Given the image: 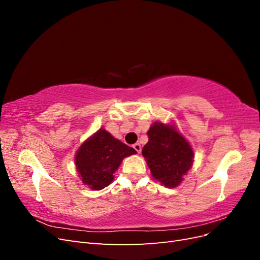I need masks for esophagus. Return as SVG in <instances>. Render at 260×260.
Instances as JSON below:
<instances>
[{"label": "esophagus", "mask_w": 260, "mask_h": 260, "mask_svg": "<svg viewBox=\"0 0 260 260\" xmlns=\"http://www.w3.org/2000/svg\"><path fill=\"white\" fill-rule=\"evenodd\" d=\"M133 148L136 149V151L140 154V152H141V144L140 143H136V144H133Z\"/></svg>", "instance_id": "esophagus-1"}]
</instances>
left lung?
Segmentation results:
<instances>
[{
	"label": "left lung",
	"instance_id": "left-lung-1",
	"mask_svg": "<svg viewBox=\"0 0 260 260\" xmlns=\"http://www.w3.org/2000/svg\"><path fill=\"white\" fill-rule=\"evenodd\" d=\"M142 155L152 176L167 187H176L193 164V149L172 125L155 122L147 131Z\"/></svg>",
	"mask_w": 260,
	"mask_h": 260
}]
</instances>
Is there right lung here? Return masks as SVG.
<instances>
[{
	"instance_id": "obj_1",
	"label": "right lung",
	"mask_w": 260,
	"mask_h": 260,
	"mask_svg": "<svg viewBox=\"0 0 260 260\" xmlns=\"http://www.w3.org/2000/svg\"><path fill=\"white\" fill-rule=\"evenodd\" d=\"M136 153L132 147L101 129L78 149L75 158L77 171L83 184L92 190H102L111 184L114 172L124 157Z\"/></svg>"
}]
</instances>
